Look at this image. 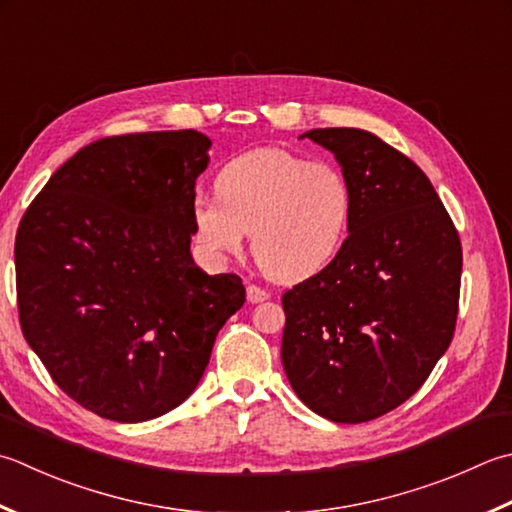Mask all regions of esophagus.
Instances as JSON below:
<instances>
[{"instance_id":"34e87169","label":"esophagus","mask_w":512,"mask_h":512,"mask_svg":"<svg viewBox=\"0 0 512 512\" xmlns=\"http://www.w3.org/2000/svg\"><path fill=\"white\" fill-rule=\"evenodd\" d=\"M246 297H248L250 304H259V302H266V299H268L270 295H268V290L259 288V286H255V284H250V286L246 288Z\"/></svg>"}]
</instances>
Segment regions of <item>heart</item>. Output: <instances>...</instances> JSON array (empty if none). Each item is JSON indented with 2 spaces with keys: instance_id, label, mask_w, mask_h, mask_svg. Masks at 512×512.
<instances>
[{
  "instance_id": "obj_1",
  "label": "heart",
  "mask_w": 512,
  "mask_h": 512,
  "mask_svg": "<svg viewBox=\"0 0 512 512\" xmlns=\"http://www.w3.org/2000/svg\"><path fill=\"white\" fill-rule=\"evenodd\" d=\"M217 199L193 204L197 242L215 257H239L253 235L257 264L279 282L322 270L342 248L353 190L328 162L259 148L228 162L215 179Z\"/></svg>"
}]
</instances>
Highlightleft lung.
Returning a JSON list of instances; mask_svg holds the SVG:
<instances>
[{"label": "left lung", "mask_w": 512, "mask_h": 512, "mask_svg": "<svg viewBox=\"0 0 512 512\" xmlns=\"http://www.w3.org/2000/svg\"><path fill=\"white\" fill-rule=\"evenodd\" d=\"M304 137L342 166L353 217L333 262L282 297V364L313 413L362 424L415 395L450 346L462 244L424 170L377 135Z\"/></svg>", "instance_id": "obj_1"}]
</instances>
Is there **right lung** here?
Instances as JSON below:
<instances>
[{
    "label": "right lung",
    "mask_w": 512,
    "mask_h": 512,
    "mask_svg": "<svg viewBox=\"0 0 512 512\" xmlns=\"http://www.w3.org/2000/svg\"><path fill=\"white\" fill-rule=\"evenodd\" d=\"M197 130L106 137L57 168L15 239L19 324L53 382L90 413L148 422L197 388L242 279L190 255Z\"/></svg>",
    "instance_id": "right-lung-1"
}]
</instances>
